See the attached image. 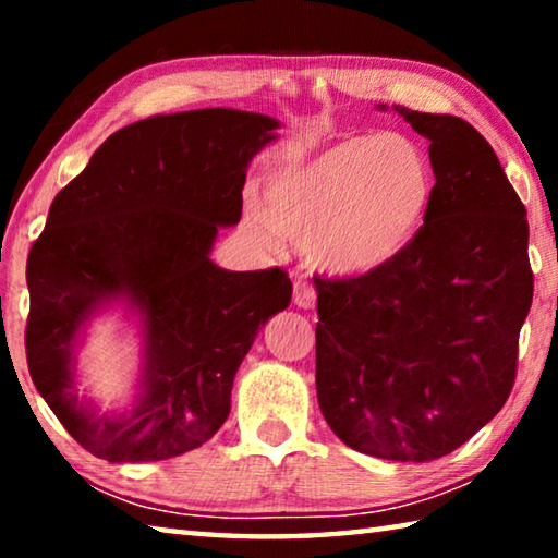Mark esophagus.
I'll list each match as a JSON object with an SVG mask.
<instances>
[{
  "instance_id": "1",
  "label": "esophagus",
  "mask_w": 558,
  "mask_h": 558,
  "mask_svg": "<svg viewBox=\"0 0 558 558\" xmlns=\"http://www.w3.org/2000/svg\"><path fill=\"white\" fill-rule=\"evenodd\" d=\"M292 302H295V305H298V307H302V310L315 307V302H317V290H315L313 282H307V280H298V282H295V290H292Z\"/></svg>"
}]
</instances>
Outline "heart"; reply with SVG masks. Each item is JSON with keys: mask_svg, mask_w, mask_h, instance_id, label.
Here are the masks:
<instances>
[{"mask_svg": "<svg viewBox=\"0 0 558 558\" xmlns=\"http://www.w3.org/2000/svg\"><path fill=\"white\" fill-rule=\"evenodd\" d=\"M436 177L428 155L403 135L347 137L266 184V209L245 206L260 239L276 231L305 243L339 276L381 270L409 248L428 219Z\"/></svg>", "mask_w": 558, "mask_h": 558, "instance_id": "obj_1", "label": "heart"}]
</instances>
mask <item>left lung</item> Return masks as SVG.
<instances>
[{
    "instance_id": "left-lung-1",
    "label": "left lung",
    "mask_w": 558,
    "mask_h": 558,
    "mask_svg": "<svg viewBox=\"0 0 558 558\" xmlns=\"http://www.w3.org/2000/svg\"><path fill=\"white\" fill-rule=\"evenodd\" d=\"M393 110L430 140L436 194L389 266L315 280L317 401L349 448L426 462L505 405L534 272L526 209L487 140L456 116Z\"/></svg>"
}]
</instances>
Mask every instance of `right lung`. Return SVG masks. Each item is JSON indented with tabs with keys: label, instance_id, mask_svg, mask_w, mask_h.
<instances>
[{
	"label": "right lung",
	"instance_id": "add662e5",
	"mask_svg": "<svg viewBox=\"0 0 558 558\" xmlns=\"http://www.w3.org/2000/svg\"><path fill=\"white\" fill-rule=\"evenodd\" d=\"M278 120L204 108L122 128L65 184L26 260V362L36 391L96 458L149 462L199 448L231 411L233 376L258 329L290 305L282 268L233 272L209 253L241 221L245 167ZM144 319L146 366L125 414L74 389L72 347L108 301Z\"/></svg>",
	"mask_w": 558,
	"mask_h": 558
}]
</instances>
